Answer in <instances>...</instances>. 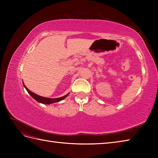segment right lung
Here are the masks:
<instances>
[{
    "instance_id": "right-lung-1",
    "label": "right lung",
    "mask_w": 158,
    "mask_h": 158,
    "mask_svg": "<svg viewBox=\"0 0 158 158\" xmlns=\"http://www.w3.org/2000/svg\"><path fill=\"white\" fill-rule=\"evenodd\" d=\"M23 86L25 87L26 89L27 90V92L29 93V94L31 95L33 98L35 100H36V101L40 102V103H42V104H46V105H50V104H52V103H54V102H58L60 101H61L63 99H64L66 97H67L69 96V93L67 94L66 95L62 97H60V98H45V97H43L41 96H39L37 94H36L32 92L31 90H29L27 88H26V85H24V83H23Z\"/></svg>"
}]
</instances>
